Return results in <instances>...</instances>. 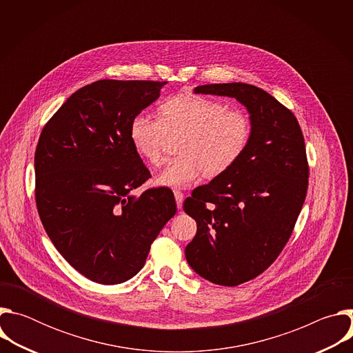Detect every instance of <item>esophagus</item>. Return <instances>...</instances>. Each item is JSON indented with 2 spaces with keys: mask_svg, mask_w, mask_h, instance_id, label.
<instances>
[{
  "mask_svg": "<svg viewBox=\"0 0 353 353\" xmlns=\"http://www.w3.org/2000/svg\"><path fill=\"white\" fill-rule=\"evenodd\" d=\"M174 198H176L177 208H179V210H181V207H183V198H184L183 192H180V191H174Z\"/></svg>",
  "mask_w": 353,
  "mask_h": 353,
  "instance_id": "1",
  "label": "esophagus"
}]
</instances>
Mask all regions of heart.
Returning a JSON list of instances; mask_svg holds the SVG:
<instances>
[{
	"label": "heart",
	"mask_w": 353,
	"mask_h": 353,
	"mask_svg": "<svg viewBox=\"0 0 353 353\" xmlns=\"http://www.w3.org/2000/svg\"><path fill=\"white\" fill-rule=\"evenodd\" d=\"M161 119L137 114L130 124V141L148 163L159 165L168 134L185 132L176 158L155 176L159 187L185 188L201 173L216 177L228 172L245 152L253 134L248 116L229 110L218 100L181 93L161 106Z\"/></svg>",
	"instance_id": "1"
}]
</instances>
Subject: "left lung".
Returning a JSON list of instances; mask_svg holds the SVG:
<instances>
[{
    "label": "left lung",
    "mask_w": 353,
    "mask_h": 353,
    "mask_svg": "<svg viewBox=\"0 0 353 353\" xmlns=\"http://www.w3.org/2000/svg\"><path fill=\"white\" fill-rule=\"evenodd\" d=\"M194 93L236 99L253 127L243 157L183 205L196 222L188 265L212 283L236 286L264 272L292 234L309 183L305 138L293 113L254 85H201Z\"/></svg>",
    "instance_id": "obj_1"
}]
</instances>
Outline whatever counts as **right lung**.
Wrapping results in <instances>:
<instances>
[{"mask_svg": "<svg viewBox=\"0 0 353 353\" xmlns=\"http://www.w3.org/2000/svg\"><path fill=\"white\" fill-rule=\"evenodd\" d=\"M166 82L102 79L72 93L44 125L34 154L36 205L59 253L88 279L117 285L143 267L177 208L172 190L131 194L150 173L130 124Z\"/></svg>", "mask_w": 353, "mask_h": 353, "instance_id": "add662e5", "label": "right lung"}]
</instances>
